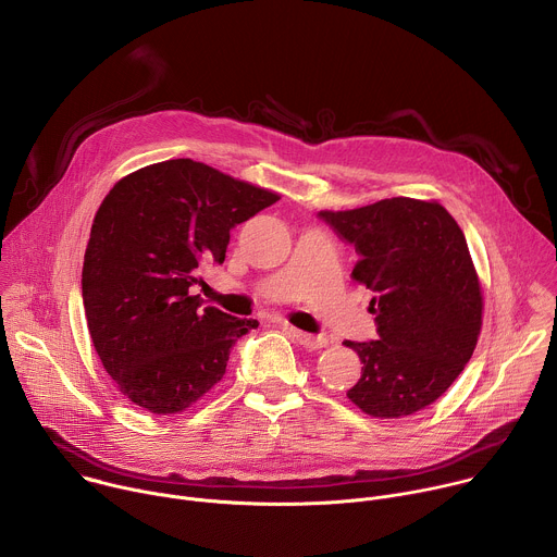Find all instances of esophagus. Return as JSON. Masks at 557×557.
<instances>
[{
  "mask_svg": "<svg viewBox=\"0 0 557 557\" xmlns=\"http://www.w3.org/2000/svg\"><path fill=\"white\" fill-rule=\"evenodd\" d=\"M290 335L295 337V342L308 350H320V348H326L329 339L326 337H314V335H308V333H301L297 329H290Z\"/></svg>",
  "mask_w": 557,
  "mask_h": 557,
  "instance_id": "1",
  "label": "esophagus"
}]
</instances>
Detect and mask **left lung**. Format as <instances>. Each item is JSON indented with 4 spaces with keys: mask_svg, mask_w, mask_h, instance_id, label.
<instances>
[{
    "mask_svg": "<svg viewBox=\"0 0 557 557\" xmlns=\"http://www.w3.org/2000/svg\"><path fill=\"white\" fill-rule=\"evenodd\" d=\"M355 245L352 280L374 293L376 342H344L363 368L348 399L374 419H404L456 381L483 326V290L458 222L436 200L385 198L320 211Z\"/></svg>",
    "mask_w": 557,
    "mask_h": 557,
    "instance_id": "8db88e82",
    "label": "left lung"
}]
</instances>
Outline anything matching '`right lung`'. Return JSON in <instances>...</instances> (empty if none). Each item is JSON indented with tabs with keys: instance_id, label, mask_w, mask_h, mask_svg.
Masks as SVG:
<instances>
[{
	"instance_id": "right-lung-1",
	"label": "right lung",
	"mask_w": 557,
	"mask_h": 557,
	"mask_svg": "<svg viewBox=\"0 0 557 557\" xmlns=\"http://www.w3.org/2000/svg\"><path fill=\"white\" fill-rule=\"evenodd\" d=\"M277 200L191 158L132 172L103 198L82 293L95 350L134 406L185 412L222 379L233 344L258 329L202 308L189 288L200 262H224L228 231Z\"/></svg>"
}]
</instances>
